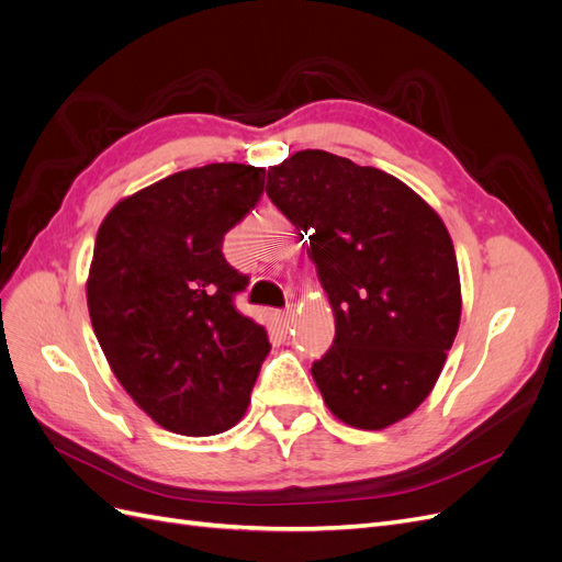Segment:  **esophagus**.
Wrapping results in <instances>:
<instances>
[{"label":"esophagus","mask_w":562,"mask_h":562,"mask_svg":"<svg viewBox=\"0 0 562 562\" xmlns=\"http://www.w3.org/2000/svg\"><path fill=\"white\" fill-rule=\"evenodd\" d=\"M293 321H295V310H293V307H288V310L279 312V323H281L283 328H291Z\"/></svg>","instance_id":"esophagus-1"}]
</instances>
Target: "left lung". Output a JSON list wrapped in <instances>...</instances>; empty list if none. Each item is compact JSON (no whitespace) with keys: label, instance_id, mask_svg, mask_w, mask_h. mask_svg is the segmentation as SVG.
<instances>
[{"label":"left lung","instance_id":"8db88e82","mask_svg":"<svg viewBox=\"0 0 562 562\" xmlns=\"http://www.w3.org/2000/svg\"><path fill=\"white\" fill-rule=\"evenodd\" d=\"M267 196L310 236L335 342L312 378L353 429L391 427L431 394L462 318L448 227L398 178L323 149L269 166Z\"/></svg>","mask_w":562,"mask_h":562}]
</instances>
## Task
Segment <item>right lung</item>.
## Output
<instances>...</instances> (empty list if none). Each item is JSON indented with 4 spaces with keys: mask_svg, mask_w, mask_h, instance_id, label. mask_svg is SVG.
<instances>
[{
    "mask_svg": "<svg viewBox=\"0 0 562 562\" xmlns=\"http://www.w3.org/2000/svg\"><path fill=\"white\" fill-rule=\"evenodd\" d=\"M262 190L265 168L209 164L116 201L98 227L93 333L119 384L166 431L223 434L250 403L269 339L234 310L246 277L223 241Z\"/></svg>",
    "mask_w": 562,
    "mask_h": 562,
    "instance_id": "add662e5",
    "label": "right lung"
}]
</instances>
